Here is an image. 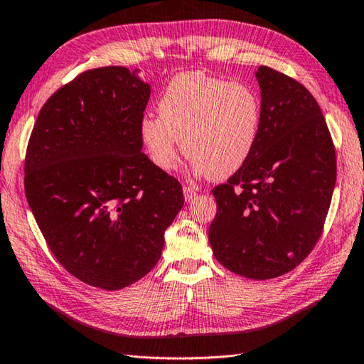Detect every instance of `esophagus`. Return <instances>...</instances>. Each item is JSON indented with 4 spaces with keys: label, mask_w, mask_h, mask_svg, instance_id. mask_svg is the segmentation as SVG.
Masks as SVG:
<instances>
[{
    "label": "esophagus",
    "mask_w": 364,
    "mask_h": 364,
    "mask_svg": "<svg viewBox=\"0 0 364 364\" xmlns=\"http://www.w3.org/2000/svg\"><path fill=\"white\" fill-rule=\"evenodd\" d=\"M183 193H184V200L189 202V200H193L194 197H196L197 189L193 188V186H184L183 188Z\"/></svg>",
    "instance_id": "34e87169"
}]
</instances>
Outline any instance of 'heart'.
<instances>
[{"mask_svg": "<svg viewBox=\"0 0 364 364\" xmlns=\"http://www.w3.org/2000/svg\"><path fill=\"white\" fill-rule=\"evenodd\" d=\"M260 127L262 101L254 88L202 72H184L165 86L157 119H143L139 136L157 168L176 167L181 141L196 173L221 180L247 162Z\"/></svg>", "mask_w": 364, "mask_h": 364, "instance_id": "obj_1", "label": "heart"}]
</instances>
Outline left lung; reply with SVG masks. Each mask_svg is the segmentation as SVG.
<instances>
[{"label":"left lung","instance_id":"left-lung-1","mask_svg":"<svg viewBox=\"0 0 364 364\" xmlns=\"http://www.w3.org/2000/svg\"><path fill=\"white\" fill-rule=\"evenodd\" d=\"M262 127L254 151L212 189L213 255L250 279H273L305 260L323 234L336 186V147L313 95L260 65Z\"/></svg>","mask_w":364,"mask_h":364}]
</instances>
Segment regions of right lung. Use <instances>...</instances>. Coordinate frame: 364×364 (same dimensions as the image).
Listing matches in <instances>:
<instances>
[{"instance_id": "obj_1", "label": "right lung", "mask_w": 364, "mask_h": 364, "mask_svg": "<svg viewBox=\"0 0 364 364\" xmlns=\"http://www.w3.org/2000/svg\"><path fill=\"white\" fill-rule=\"evenodd\" d=\"M151 86L125 67L80 73L43 104L26 152V196L48 247L86 284L119 291L156 267L184 204L144 152Z\"/></svg>"}]
</instances>
